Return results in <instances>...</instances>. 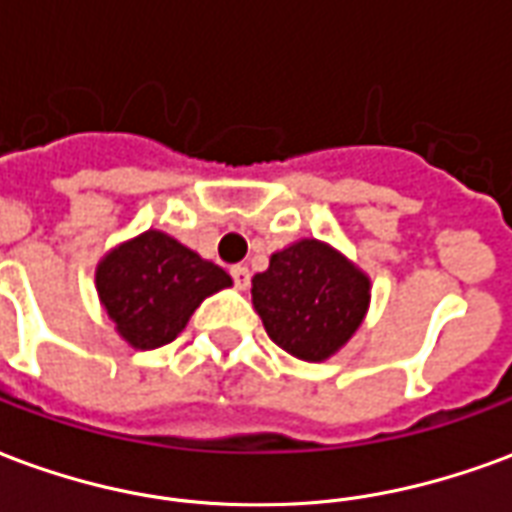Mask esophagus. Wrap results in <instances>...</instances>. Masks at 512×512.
Listing matches in <instances>:
<instances>
[{
  "instance_id": "1",
  "label": "esophagus",
  "mask_w": 512,
  "mask_h": 512,
  "mask_svg": "<svg viewBox=\"0 0 512 512\" xmlns=\"http://www.w3.org/2000/svg\"><path fill=\"white\" fill-rule=\"evenodd\" d=\"M230 277H233L235 288L246 290L249 288V279H252V274H249V268L246 266H233L230 268Z\"/></svg>"
}]
</instances>
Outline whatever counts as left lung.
I'll use <instances>...</instances> for the list:
<instances>
[{
	"mask_svg": "<svg viewBox=\"0 0 512 512\" xmlns=\"http://www.w3.org/2000/svg\"><path fill=\"white\" fill-rule=\"evenodd\" d=\"M252 301L268 337L304 362H321L351 340L365 318L370 279L315 238L271 255L252 279Z\"/></svg>",
	"mask_w": 512,
	"mask_h": 512,
	"instance_id": "1",
	"label": "left lung"
}]
</instances>
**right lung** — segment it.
<instances>
[{
	"label": "right lung",
	"mask_w": 512,
	"mask_h": 512,
	"mask_svg": "<svg viewBox=\"0 0 512 512\" xmlns=\"http://www.w3.org/2000/svg\"><path fill=\"white\" fill-rule=\"evenodd\" d=\"M95 285L123 340L150 351L172 343L202 299L227 288L230 277L175 238L147 230L101 260Z\"/></svg>",
	"instance_id": "obj_1"
}]
</instances>
